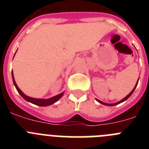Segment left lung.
Returning <instances> with one entry per match:
<instances>
[{
    "mask_svg": "<svg viewBox=\"0 0 149 149\" xmlns=\"http://www.w3.org/2000/svg\"><path fill=\"white\" fill-rule=\"evenodd\" d=\"M138 81H139V80H138ZM138 81H137V83H136V86H135V87L134 88V89H133L132 91H131V93H129L128 95H127V96H126L125 98H123V99L122 100H121L120 101H119V102H117V103H115V104H106V103H104V102H102V101H99V100H98L97 99V101H98V102H99V103H101V104H104V105H107V106H114V105H116V104H120V103H122V102H123V101H125V100H127V98H129V97H130V96L131 95H132V93H134V89H136V86H137V84H138Z\"/></svg>",
    "mask_w": 149,
    "mask_h": 149,
    "instance_id": "8db88e82",
    "label": "left lung"
}]
</instances>
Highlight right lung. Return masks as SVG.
<instances>
[{
    "mask_svg": "<svg viewBox=\"0 0 149 149\" xmlns=\"http://www.w3.org/2000/svg\"><path fill=\"white\" fill-rule=\"evenodd\" d=\"M12 77H13V84H14V85H15V88H16V89H17V91L18 92V93H19V94L22 95V98H24L26 101H29V102L33 104L38 105V106H40V107L48 106V105L53 104L54 103L56 102V101H58V100L61 98L62 96L63 95V93H60V94L54 96V97H52V98H48V99H38V98H31V97H28V96H27L26 95L24 94L22 91L20 90V89L18 87L16 83H15V79H14V77H13V71H12Z\"/></svg>",
    "mask_w": 149,
    "mask_h": 149,
    "instance_id": "obj_1",
    "label": "right lung"
}]
</instances>
